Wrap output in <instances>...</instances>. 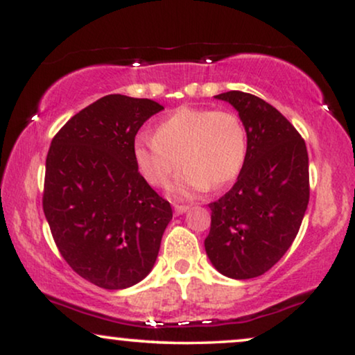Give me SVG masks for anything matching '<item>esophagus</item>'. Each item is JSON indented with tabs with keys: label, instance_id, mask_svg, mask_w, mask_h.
I'll list each match as a JSON object with an SVG mask.
<instances>
[{
	"label": "esophagus",
	"instance_id": "esophagus-1",
	"mask_svg": "<svg viewBox=\"0 0 355 355\" xmlns=\"http://www.w3.org/2000/svg\"><path fill=\"white\" fill-rule=\"evenodd\" d=\"M189 210V205H174V211H176V215H182V213H186Z\"/></svg>",
	"mask_w": 355,
	"mask_h": 355
}]
</instances>
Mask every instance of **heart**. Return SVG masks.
Wrapping results in <instances>:
<instances>
[{"mask_svg": "<svg viewBox=\"0 0 355 355\" xmlns=\"http://www.w3.org/2000/svg\"><path fill=\"white\" fill-rule=\"evenodd\" d=\"M247 155L249 135L234 111L192 106L174 110L159 121L153 139L137 137L132 147L135 166L155 187L168 186L181 163L186 166L174 186L181 197L232 182Z\"/></svg>", "mask_w": 355, "mask_h": 355, "instance_id": "1", "label": "heart"}]
</instances>
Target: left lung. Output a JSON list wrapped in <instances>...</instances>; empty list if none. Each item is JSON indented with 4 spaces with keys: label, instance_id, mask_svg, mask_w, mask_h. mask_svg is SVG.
Here are the masks:
<instances>
[{
    "label": "left lung",
    "instance_id": "8db88e82",
    "mask_svg": "<svg viewBox=\"0 0 355 355\" xmlns=\"http://www.w3.org/2000/svg\"><path fill=\"white\" fill-rule=\"evenodd\" d=\"M239 111L249 155L234 186L211 202L205 250L227 278L250 279L278 263L297 236L309 205V155L293 124L259 96L216 95Z\"/></svg>",
    "mask_w": 355,
    "mask_h": 355
}]
</instances>
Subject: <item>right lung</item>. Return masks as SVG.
Instances as JSON below:
<instances>
[{"label":"right lung","mask_w":355,"mask_h":355,"mask_svg":"<svg viewBox=\"0 0 355 355\" xmlns=\"http://www.w3.org/2000/svg\"><path fill=\"white\" fill-rule=\"evenodd\" d=\"M157 101L106 95L72 116L46 155L43 211L66 263L103 289L137 284L152 271L173 218L132 157Z\"/></svg>","instance_id":"obj_1"}]
</instances>
